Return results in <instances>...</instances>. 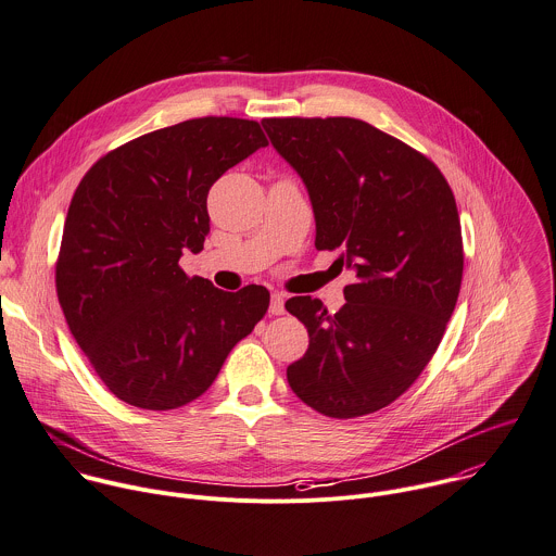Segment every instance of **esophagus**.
<instances>
[{"label": "esophagus", "instance_id": "esophagus-1", "mask_svg": "<svg viewBox=\"0 0 556 556\" xmlns=\"http://www.w3.org/2000/svg\"><path fill=\"white\" fill-rule=\"evenodd\" d=\"M286 299H283V294L281 292H273V296H270V307H268V312L270 314H275V316H279V314H283L286 312Z\"/></svg>", "mask_w": 556, "mask_h": 556}]
</instances>
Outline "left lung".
<instances>
[{
  "label": "left lung",
  "instance_id": "1",
  "mask_svg": "<svg viewBox=\"0 0 556 556\" xmlns=\"http://www.w3.org/2000/svg\"><path fill=\"white\" fill-rule=\"evenodd\" d=\"M262 126L305 182L316 249H340L336 262L355 275L336 314L312 296L286 301L309 333L288 384L325 417L376 413L421 376L456 307L454 194L428 156L362 119L270 117Z\"/></svg>",
  "mask_w": 556,
  "mask_h": 556
}]
</instances>
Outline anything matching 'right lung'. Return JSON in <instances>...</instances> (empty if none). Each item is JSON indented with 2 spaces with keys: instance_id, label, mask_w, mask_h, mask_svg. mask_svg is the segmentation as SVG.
Returning a JSON list of instances; mask_svg holds the SVG:
<instances>
[{
  "instance_id": "right-lung-1",
  "label": "right lung",
  "mask_w": 556,
  "mask_h": 556,
  "mask_svg": "<svg viewBox=\"0 0 556 556\" xmlns=\"http://www.w3.org/2000/svg\"><path fill=\"white\" fill-rule=\"evenodd\" d=\"M264 146L253 119L199 117L111 150L83 176L63 229L56 294L117 400L143 410L194 402L264 318V286L225 292L178 266L185 251H203L212 185Z\"/></svg>"
}]
</instances>
